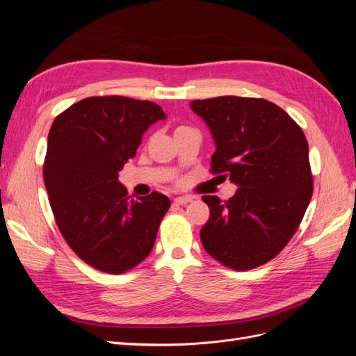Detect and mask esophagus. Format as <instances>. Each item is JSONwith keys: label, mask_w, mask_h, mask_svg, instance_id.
Wrapping results in <instances>:
<instances>
[{"label": "esophagus", "mask_w": 356, "mask_h": 356, "mask_svg": "<svg viewBox=\"0 0 356 356\" xmlns=\"http://www.w3.org/2000/svg\"><path fill=\"white\" fill-rule=\"evenodd\" d=\"M193 200V197H190V196H179V197H175L174 199V202L177 203V204H187V203H190Z\"/></svg>", "instance_id": "obj_1"}]
</instances>
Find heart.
Listing matches in <instances>:
<instances>
[{"mask_svg": "<svg viewBox=\"0 0 356 356\" xmlns=\"http://www.w3.org/2000/svg\"><path fill=\"white\" fill-rule=\"evenodd\" d=\"M184 129H188V127H187V126H179L175 132H178V131H184Z\"/></svg>", "mask_w": 356, "mask_h": 356, "instance_id": "obj_1", "label": "heart"}]
</instances>
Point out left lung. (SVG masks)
I'll list each match as a JSON object with an SVG mask.
<instances>
[{"label":"left lung","instance_id":"obj_1","mask_svg":"<svg viewBox=\"0 0 356 356\" xmlns=\"http://www.w3.org/2000/svg\"><path fill=\"white\" fill-rule=\"evenodd\" d=\"M190 106L217 144L212 175L239 186L229 200L202 197L211 211L202 245L233 270L263 266L293 238L312 199L307 139L281 106L261 98L218 96Z\"/></svg>","mask_w":356,"mask_h":356}]
</instances>
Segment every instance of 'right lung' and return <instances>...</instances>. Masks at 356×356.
Instances as JSON below:
<instances>
[{"mask_svg":"<svg viewBox=\"0 0 356 356\" xmlns=\"http://www.w3.org/2000/svg\"><path fill=\"white\" fill-rule=\"evenodd\" d=\"M154 102L90 96L53 122L42 177L63 239L99 272L122 275L152 252L170 202L165 195L132 199L118 182L149 124L163 120Z\"/></svg>","mask_w":356,"mask_h":356,"instance_id":"right-lung-1","label":"right lung"}]
</instances>
